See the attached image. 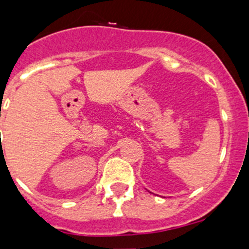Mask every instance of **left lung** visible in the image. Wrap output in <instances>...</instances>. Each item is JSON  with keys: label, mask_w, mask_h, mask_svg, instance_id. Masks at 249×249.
<instances>
[{"label": "left lung", "mask_w": 249, "mask_h": 249, "mask_svg": "<svg viewBox=\"0 0 249 249\" xmlns=\"http://www.w3.org/2000/svg\"><path fill=\"white\" fill-rule=\"evenodd\" d=\"M149 193H150V192H149Z\"/></svg>", "instance_id": "8db88e82"}]
</instances>
